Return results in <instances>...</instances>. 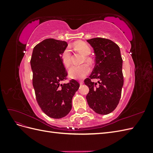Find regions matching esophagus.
Instances as JSON below:
<instances>
[{
  "instance_id": "1",
  "label": "esophagus",
  "mask_w": 153,
  "mask_h": 153,
  "mask_svg": "<svg viewBox=\"0 0 153 153\" xmlns=\"http://www.w3.org/2000/svg\"><path fill=\"white\" fill-rule=\"evenodd\" d=\"M79 83H80V85H82L83 84H84V81H83V80H80Z\"/></svg>"
}]
</instances>
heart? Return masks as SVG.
Returning <instances> with one entry per match:
<instances>
[{
  "mask_svg": "<svg viewBox=\"0 0 153 153\" xmlns=\"http://www.w3.org/2000/svg\"><path fill=\"white\" fill-rule=\"evenodd\" d=\"M73 47L78 52L82 53L83 55H87L91 53V48L86 43L82 42V41H77L73 45ZM61 61L64 66L68 68L71 64V52L68 48H66L63 51L61 54ZM86 61H89V59L85 57ZM90 72V68L87 64H82L80 66H73L69 68L68 73L69 75L72 78L75 79H82L87 75Z\"/></svg>",
  "mask_w": 153,
  "mask_h": 153,
  "instance_id": "heart-1",
  "label": "heart"
}]
</instances>
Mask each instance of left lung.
Listing matches in <instances>:
<instances>
[{
    "instance_id": "left-lung-1",
    "label": "left lung",
    "mask_w": 153,
    "mask_h": 153,
    "mask_svg": "<svg viewBox=\"0 0 153 153\" xmlns=\"http://www.w3.org/2000/svg\"><path fill=\"white\" fill-rule=\"evenodd\" d=\"M87 41L93 48L95 66L84 80L89 88L86 96L89 107L97 114L106 115L117 107L124 84L123 59L119 46L108 39L96 38ZM97 79L98 83L92 82Z\"/></svg>"
}]
</instances>
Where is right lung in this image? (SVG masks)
Here are the masks:
<instances>
[{
    "label": "right lung",
    "instance_id": "obj_1",
    "mask_svg": "<svg viewBox=\"0 0 153 153\" xmlns=\"http://www.w3.org/2000/svg\"><path fill=\"white\" fill-rule=\"evenodd\" d=\"M68 47L66 41L46 39L35 46L30 66L36 100L43 112L50 117L61 119L72 108V98L80 84L71 80L61 84L68 75L61 54Z\"/></svg>",
    "mask_w": 153,
    "mask_h": 153
}]
</instances>
